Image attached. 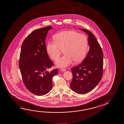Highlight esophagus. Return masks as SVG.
I'll list each match as a JSON object with an SVG mask.
<instances>
[{
	"label": "esophagus",
	"mask_w": 124,
	"mask_h": 124,
	"mask_svg": "<svg viewBox=\"0 0 124 124\" xmlns=\"http://www.w3.org/2000/svg\"><path fill=\"white\" fill-rule=\"evenodd\" d=\"M61 71H62V72H65V71H66V69L61 68Z\"/></svg>",
	"instance_id": "obj_1"
}]
</instances>
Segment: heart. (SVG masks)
<instances>
[{
  "mask_svg": "<svg viewBox=\"0 0 124 124\" xmlns=\"http://www.w3.org/2000/svg\"><path fill=\"white\" fill-rule=\"evenodd\" d=\"M54 39L55 41H49L47 43V51L51 58L56 60L63 50L64 55L55 62L57 67H67L73 61L79 63L84 58L88 46L85 35L74 31H64L57 34Z\"/></svg>",
  "mask_w": 124,
  "mask_h": 124,
  "instance_id": "heart-1",
  "label": "heart"
}]
</instances>
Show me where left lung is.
Wrapping results in <instances>:
<instances>
[{"instance_id":"left-lung-1","label":"left lung","mask_w":124,"mask_h":124,"mask_svg":"<svg viewBox=\"0 0 124 124\" xmlns=\"http://www.w3.org/2000/svg\"><path fill=\"white\" fill-rule=\"evenodd\" d=\"M88 35L89 51L79 64L71 69L73 79L70 84L75 93L84 94L96 86L103 75V54L95 35L89 31L80 29Z\"/></svg>"}]
</instances>
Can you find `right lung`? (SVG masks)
Wrapping results in <instances>:
<instances>
[{
    "instance_id": "1",
    "label": "right lung",
    "mask_w": 124,
    "mask_h": 124,
    "mask_svg": "<svg viewBox=\"0 0 124 124\" xmlns=\"http://www.w3.org/2000/svg\"><path fill=\"white\" fill-rule=\"evenodd\" d=\"M52 29L49 26L33 31L21 47L19 67L23 82L27 89L36 95H45L51 91L52 78L58 72L57 69L47 70L54 66L45 45L47 33Z\"/></svg>"
}]
</instances>
